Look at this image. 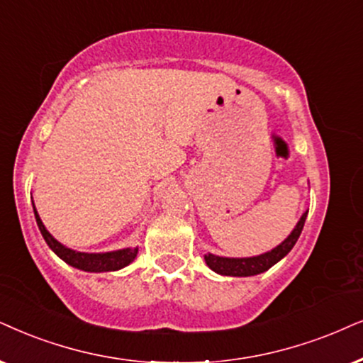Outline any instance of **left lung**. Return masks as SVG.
Masks as SVG:
<instances>
[{"label": "left lung", "instance_id": "8db88e82", "mask_svg": "<svg viewBox=\"0 0 363 363\" xmlns=\"http://www.w3.org/2000/svg\"><path fill=\"white\" fill-rule=\"evenodd\" d=\"M306 214H308V211L301 216L300 221L296 223L295 229L290 233V236H288L281 245H278L277 247H273L272 251H268V253L253 256V258H223V256L208 253L204 255L206 264H208L213 272L218 274H224V277H255V274L263 273L290 253L291 247L295 246V242L301 235V229L305 226Z\"/></svg>", "mask_w": 363, "mask_h": 363}]
</instances>
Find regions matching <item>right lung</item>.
<instances>
[{
    "instance_id": "obj_1",
    "label": "right lung",
    "mask_w": 363,
    "mask_h": 363,
    "mask_svg": "<svg viewBox=\"0 0 363 363\" xmlns=\"http://www.w3.org/2000/svg\"><path fill=\"white\" fill-rule=\"evenodd\" d=\"M31 203H33V197H31ZM35 211V219L38 224L41 236L47 241V245L52 247V251L58 258H62L67 264L73 266V268L82 269V272H90V273H105V272H117V269L125 268L127 264H130L135 259L137 253H139V247H123V250L117 251H108V253H82V251H73L70 247L63 246L62 242H58L55 238L50 235L48 229L45 228V224L41 223L38 211Z\"/></svg>"
}]
</instances>
